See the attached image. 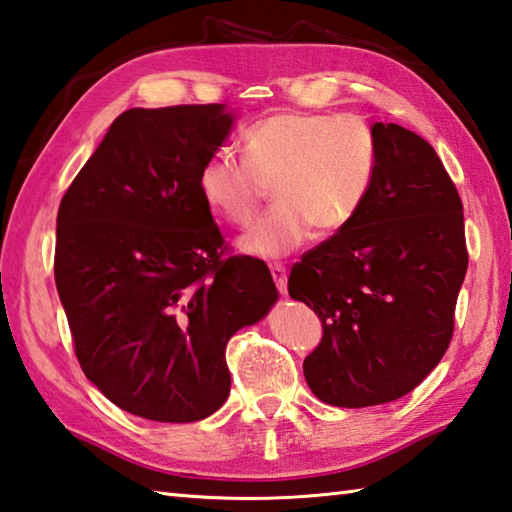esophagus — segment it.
Returning a JSON list of instances; mask_svg holds the SVG:
<instances>
[{"instance_id": "esophagus-1", "label": "esophagus", "mask_w": 512, "mask_h": 512, "mask_svg": "<svg viewBox=\"0 0 512 512\" xmlns=\"http://www.w3.org/2000/svg\"><path fill=\"white\" fill-rule=\"evenodd\" d=\"M269 272H272V278H274L278 292L287 294V269H285V265H272V267H269Z\"/></svg>"}]
</instances>
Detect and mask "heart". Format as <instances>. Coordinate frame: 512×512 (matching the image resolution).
I'll list each match as a JSON object with an SVG mask.
<instances>
[{
  "instance_id": "obj_1",
  "label": "heart",
  "mask_w": 512,
  "mask_h": 512,
  "mask_svg": "<svg viewBox=\"0 0 512 512\" xmlns=\"http://www.w3.org/2000/svg\"><path fill=\"white\" fill-rule=\"evenodd\" d=\"M245 158L216 151L198 169L205 205L245 227L274 187L276 205L240 238L260 258L296 252L312 236L350 227L370 200L381 149L370 124L339 113H276L243 136Z\"/></svg>"
}]
</instances>
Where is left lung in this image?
I'll list each match as a JSON object with an SVG mask.
<instances>
[{
	"label": "left lung",
	"mask_w": 512,
	"mask_h": 512,
	"mask_svg": "<svg viewBox=\"0 0 512 512\" xmlns=\"http://www.w3.org/2000/svg\"><path fill=\"white\" fill-rule=\"evenodd\" d=\"M372 131L381 167L370 200L287 281L323 325L305 381L336 408L401 399L437 368L468 269L464 205L437 151L399 124Z\"/></svg>",
	"instance_id": "left-lung-1"
}]
</instances>
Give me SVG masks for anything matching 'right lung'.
<instances>
[{
    "label": "right lung",
    "mask_w": 512,
    "mask_h": 512,
    "mask_svg": "<svg viewBox=\"0 0 512 512\" xmlns=\"http://www.w3.org/2000/svg\"><path fill=\"white\" fill-rule=\"evenodd\" d=\"M231 124L223 104L124 111L57 211L55 285L77 361L106 399L151 421L223 406L227 341L278 298L263 260L227 256L198 191Z\"/></svg>",
    "instance_id": "1"
}]
</instances>
